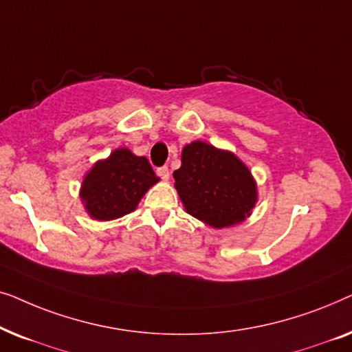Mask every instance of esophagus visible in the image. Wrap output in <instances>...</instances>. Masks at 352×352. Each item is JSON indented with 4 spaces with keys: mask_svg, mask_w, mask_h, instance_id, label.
<instances>
[{
    "mask_svg": "<svg viewBox=\"0 0 352 352\" xmlns=\"http://www.w3.org/2000/svg\"><path fill=\"white\" fill-rule=\"evenodd\" d=\"M157 175L160 176L163 181H168V179H170V170H168V166H160V168H157Z\"/></svg>",
    "mask_w": 352,
    "mask_h": 352,
    "instance_id": "obj_1",
    "label": "esophagus"
}]
</instances>
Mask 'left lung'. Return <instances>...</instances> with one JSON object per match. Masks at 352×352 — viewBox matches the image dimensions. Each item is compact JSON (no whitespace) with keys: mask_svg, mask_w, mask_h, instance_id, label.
<instances>
[{"mask_svg":"<svg viewBox=\"0 0 352 352\" xmlns=\"http://www.w3.org/2000/svg\"><path fill=\"white\" fill-rule=\"evenodd\" d=\"M186 211L216 229L240 223L256 204L252 173L234 153L195 141L182 151L173 173Z\"/></svg>","mask_w":352,"mask_h":352,"instance_id":"1","label":"left lung"}]
</instances>
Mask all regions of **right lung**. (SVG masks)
Returning <instances> with one entry per match:
<instances>
[{"mask_svg":"<svg viewBox=\"0 0 352 352\" xmlns=\"http://www.w3.org/2000/svg\"><path fill=\"white\" fill-rule=\"evenodd\" d=\"M158 179L146 157L117 148L86 175L81 199L94 219H117L136 210L142 195Z\"/></svg>","mask_w":352,"mask_h":352,"instance_id":"obj_1","label":"right lung"}]
</instances>
